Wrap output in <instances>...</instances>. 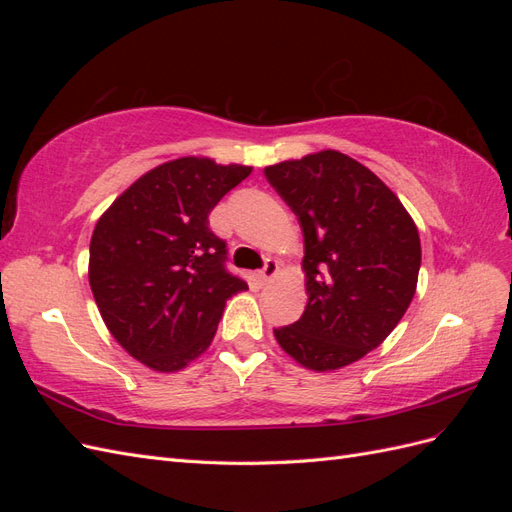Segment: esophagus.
I'll return each mask as SVG.
<instances>
[{"mask_svg": "<svg viewBox=\"0 0 512 512\" xmlns=\"http://www.w3.org/2000/svg\"><path fill=\"white\" fill-rule=\"evenodd\" d=\"M277 269H280V265H277V260H267L265 262V267H262V271H258V277H260V282L262 284H267V282H271L273 277L277 275Z\"/></svg>", "mask_w": 512, "mask_h": 512, "instance_id": "obj_1", "label": "esophagus"}]
</instances>
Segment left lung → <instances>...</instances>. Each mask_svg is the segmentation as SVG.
Listing matches in <instances>:
<instances>
[{
    "mask_svg": "<svg viewBox=\"0 0 512 512\" xmlns=\"http://www.w3.org/2000/svg\"><path fill=\"white\" fill-rule=\"evenodd\" d=\"M303 228V316L275 329L301 367L335 371L376 350L404 318L421 269L418 228L395 192L335 149L265 168Z\"/></svg>",
    "mask_w": 512,
    "mask_h": 512,
    "instance_id": "left-lung-1",
    "label": "left lung"
}]
</instances>
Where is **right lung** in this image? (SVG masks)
<instances>
[{
	"instance_id": "right-lung-1",
	"label": "right lung",
	"mask_w": 512,
	"mask_h": 512,
	"mask_svg": "<svg viewBox=\"0 0 512 512\" xmlns=\"http://www.w3.org/2000/svg\"><path fill=\"white\" fill-rule=\"evenodd\" d=\"M252 173L205 156L164 162L115 198L89 243V286L117 344L173 374L203 354L226 301L247 284L224 269L209 213Z\"/></svg>"
}]
</instances>
